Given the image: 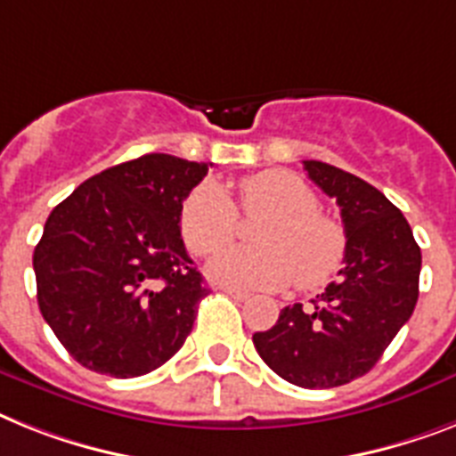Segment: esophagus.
Masks as SVG:
<instances>
[{"label":"esophagus","mask_w":456,"mask_h":456,"mask_svg":"<svg viewBox=\"0 0 456 456\" xmlns=\"http://www.w3.org/2000/svg\"><path fill=\"white\" fill-rule=\"evenodd\" d=\"M225 293H228V296H232L235 300H247L251 296V293L240 291V289H225Z\"/></svg>","instance_id":"1"}]
</instances>
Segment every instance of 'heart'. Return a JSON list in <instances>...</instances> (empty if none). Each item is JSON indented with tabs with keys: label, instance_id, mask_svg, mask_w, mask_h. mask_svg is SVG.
Listing matches in <instances>:
<instances>
[{
	"label": "heart",
	"instance_id": "heart-1",
	"mask_svg": "<svg viewBox=\"0 0 456 456\" xmlns=\"http://www.w3.org/2000/svg\"><path fill=\"white\" fill-rule=\"evenodd\" d=\"M240 214L254 228H268V242L289 263L300 287H314L338 261L340 231L317 212V198L298 176H249L240 188ZM182 228L195 254H219L232 242L237 221L224 195L202 188L183 207ZM214 274L237 287H273L284 277V268L265 251L237 249L216 258Z\"/></svg>",
	"mask_w": 456,
	"mask_h": 456
}]
</instances>
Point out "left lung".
I'll list each match as a JSON object with an SVG mask.
<instances>
[{"label": "left lung", "mask_w": 456, "mask_h": 456, "mask_svg": "<svg viewBox=\"0 0 456 456\" xmlns=\"http://www.w3.org/2000/svg\"><path fill=\"white\" fill-rule=\"evenodd\" d=\"M303 167L340 207L345 268L312 307L289 305L273 329L254 333V347L291 385L330 389L366 375L412 317L422 251L378 188L329 163L303 160Z\"/></svg>", "instance_id": "8db88e82"}]
</instances>
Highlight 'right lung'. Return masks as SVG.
I'll use <instances>...</instances> for the list:
<instances>
[{
    "label": "right lung",
    "mask_w": 456,
    "mask_h": 456,
    "mask_svg": "<svg viewBox=\"0 0 456 456\" xmlns=\"http://www.w3.org/2000/svg\"><path fill=\"white\" fill-rule=\"evenodd\" d=\"M209 165L146 153L90 176L48 216L34 249L37 300L88 370L139 378L186 342L209 289L179 221Z\"/></svg>",
    "instance_id": "right-lung-1"
}]
</instances>
